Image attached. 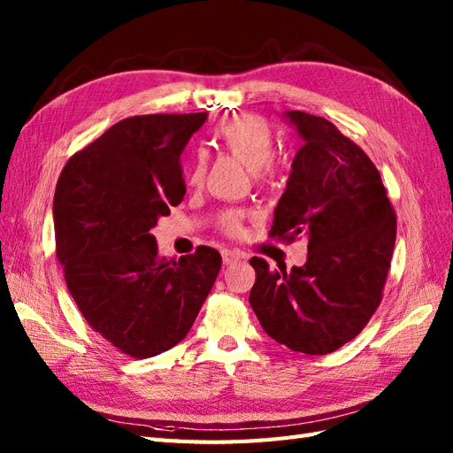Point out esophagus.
Wrapping results in <instances>:
<instances>
[{
  "label": "esophagus",
  "mask_w": 453,
  "mask_h": 453,
  "mask_svg": "<svg viewBox=\"0 0 453 453\" xmlns=\"http://www.w3.org/2000/svg\"><path fill=\"white\" fill-rule=\"evenodd\" d=\"M242 258H245L243 253H240V251H236V250H225V251H223V263H225L226 266L240 263Z\"/></svg>",
  "instance_id": "34e87169"
}]
</instances>
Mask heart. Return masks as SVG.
Masks as SVG:
<instances>
[{"mask_svg":"<svg viewBox=\"0 0 453 453\" xmlns=\"http://www.w3.org/2000/svg\"><path fill=\"white\" fill-rule=\"evenodd\" d=\"M215 140L232 157L242 160L253 170L255 180L260 185H272L280 175V164L273 160L276 138L268 122L255 113H240L226 119L215 132ZM205 175V160L200 153L190 158L187 166L188 185H200ZM245 211L226 210L219 215V226L228 234H240Z\"/></svg>","mask_w":453,"mask_h":453,"instance_id":"heart-1","label":"heart"}]
</instances>
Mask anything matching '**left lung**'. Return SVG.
<instances>
[{
    "instance_id": "left-lung-1",
    "label": "left lung",
    "mask_w": 453,
    "mask_h": 453,
    "mask_svg": "<svg viewBox=\"0 0 453 453\" xmlns=\"http://www.w3.org/2000/svg\"><path fill=\"white\" fill-rule=\"evenodd\" d=\"M303 147L268 236L308 238L304 266L287 273L253 257L250 303L266 334L308 355L333 353L378 310L396 238V217L374 162L331 120L287 111Z\"/></svg>"
}]
</instances>
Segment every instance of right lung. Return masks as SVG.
I'll use <instances>...</instances> for the list:
<instances>
[{"instance_id": "right-lung-1", "label": "right lung", "mask_w": 453, "mask_h": 453, "mask_svg": "<svg viewBox=\"0 0 453 453\" xmlns=\"http://www.w3.org/2000/svg\"><path fill=\"white\" fill-rule=\"evenodd\" d=\"M205 113L135 115L67 160L54 193V238L67 291L109 344L134 359L187 336L221 270L198 245L180 260L150 230L185 196L180 155Z\"/></svg>"}]
</instances>
